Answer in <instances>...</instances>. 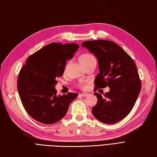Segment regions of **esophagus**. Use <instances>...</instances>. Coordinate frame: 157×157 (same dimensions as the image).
I'll return each instance as SVG.
<instances>
[{"label": "esophagus", "mask_w": 157, "mask_h": 157, "mask_svg": "<svg viewBox=\"0 0 157 157\" xmlns=\"http://www.w3.org/2000/svg\"><path fill=\"white\" fill-rule=\"evenodd\" d=\"M79 95H80V96H82V97H86V95H87V93H80V94H79Z\"/></svg>", "instance_id": "34e87169"}]
</instances>
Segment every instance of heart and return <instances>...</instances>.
I'll use <instances>...</instances> for the list:
<instances>
[{
    "mask_svg": "<svg viewBox=\"0 0 157 157\" xmlns=\"http://www.w3.org/2000/svg\"><path fill=\"white\" fill-rule=\"evenodd\" d=\"M93 59H95V58L93 55H91L90 54H84L80 57V61H81V63H83V62H86V61H89ZM79 85L81 87H84L85 86V83L81 82Z\"/></svg>",
    "mask_w": 157,
    "mask_h": 157,
    "instance_id": "1",
    "label": "heart"
}]
</instances>
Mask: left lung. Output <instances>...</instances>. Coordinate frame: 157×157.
Masks as SVG:
<instances>
[{
  "label": "left lung",
  "mask_w": 157,
  "mask_h": 157,
  "mask_svg": "<svg viewBox=\"0 0 157 157\" xmlns=\"http://www.w3.org/2000/svg\"><path fill=\"white\" fill-rule=\"evenodd\" d=\"M82 47L89 49L98 60L100 72L94 80V91L107 86L110 88L104 97L94 93L97 103L92 109V113L103 123H116L131 111L140 92L141 82L136 64L113 41L86 40Z\"/></svg>",
  "instance_id": "1"
}]
</instances>
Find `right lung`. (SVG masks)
<instances>
[{
    "label": "right lung",
    "mask_w": 157,
    "mask_h": 157,
    "mask_svg": "<svg viewBox=\"0 0 157 157\" xmlns=\"http://www.w3.org/2000/svg\"><path fill=\"white\" fill-rule=\"evenodd\" d=\"M79 46L52 43L30 55L19 72L17 89L26 111L34 120L46 124L55 123L66 115L77 93L57 96L56 79L62 76L67 60Z\"/></svg>",
    "instance_id": "right-lung-1"
}]
</instances>
